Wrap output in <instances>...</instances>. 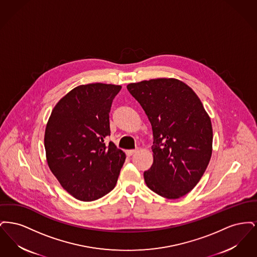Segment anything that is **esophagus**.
Here are the masks:
<instances>
[{
    "label": "esophagus",
    "mask_w": 257,
    "mask_h": 257,
    "mask_svg": "<svg viewBox=\"0 0 257 257\" xmlns=\"http://www.w3.org/2000/svg\"><path fill=\"white\" fill-rule=\"evenodd\" d=\"M137 149H133V150H126V155L128 156V157H130V156H132V155H134L135 153H137Z\"/></svg>",
    "instance_id": "34e87169"
}]
</instances>
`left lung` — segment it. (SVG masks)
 Listing matches in <instances>:
<instances>
[{"mask_svg":"<svg viewBox=\"0 0 257 257\" xmlns=\"http://www.w3.org/2000/svg\"><path fill=\"white\" fill-rule=\"evenodd\" d=\"M153 131V164L144 177L157 195L175 199L191 192L212 155L210 117L194 90L176 79L129 84Z\"/></svg>","mask_w":257,"mask_h":257,"instance_id":"1","label":"left lung"}]
</instances>
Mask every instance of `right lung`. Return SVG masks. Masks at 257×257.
I'll return each instance as SVG.
<instances>
[{
    "label": "right lung",
    "mask_w": 257,
    "mask_h": 257,
    "mask_svg": "<svg viewBox=\"0 0 257 257\" xmlns=\"http://www.w3.org/2000/svg\"><path fill=\"white\" fill-rule=\"evenodd\" d=\"M121 86H77L55 106L44 146L50 170L62 188L82 201H92L114 188L125 162L122 150L104 140L110 136V110Z\"/></svg>",
    "instance_id": "right-lung-1"
}]
</instances>
